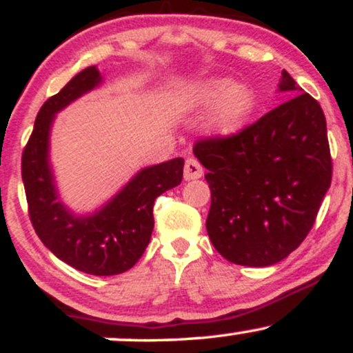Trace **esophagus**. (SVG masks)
I'll return each instance as SVG.
<instances>
[{"instance_id": "34e87169", "label": "esophagus", "mask_w": 353, "mask_h": 353, "mask_svg": "<svg viewBox=\"0 0 353 353\" xmlns=\"http://www.w3.org/2000/svg\"><path fill=\"white\" fill-rule=\"evenodd\" d=\"M202 165L197 159H194V157H189L188 161H185V165H184V179L185 181H194V179H199L202 177Z\"/></svg>"}]
</instances>
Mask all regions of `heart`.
<instances>
[{
    "instance_id": "heart-1",
    "label": "heart",
    "mask_w": 353,
    "mask_h": 353,
    "mask_svg": "<svg viewBox=\"0 0 353 353\" xmlns=\"http://www.w3.org/2000/svg\"><path fill=\"white\" fill-rule=\"evenodd\" d=\"M182 111L214 106L209 117V132L216 137L236 136L254 109V94L244 84L229 78H210L181 91L177 98Z\"/></svg>"
}]
</instances>
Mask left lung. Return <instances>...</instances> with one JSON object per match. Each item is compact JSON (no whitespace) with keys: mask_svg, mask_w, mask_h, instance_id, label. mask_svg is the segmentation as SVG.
I'll return each mask as SVG.
<instances>
[{"mask_svg":"<svg viewBox=\"0 0 353 353\" xmlns=\"http://www.w3.org/2000/svg\"><path fill=\"white\" fill-rule=\"evenodd\" d=\"M279 91L299 94L236 136L194 145V156L208 169L209 239L239 265H272L297 249L330 188L322 108L285 70Z\"/></svg>","mask_w":353,"mask_h":353,"instance_id":"1","label":"left lung"}]
</instances>
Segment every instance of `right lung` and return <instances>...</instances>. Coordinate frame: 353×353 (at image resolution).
Masks as SVG:
<instances>
[{
    "label": "right lung",
    "mask_w": 353,
    "mask_h": 353,
    "mask_svg": "<svg viewBox=\"0 0 353 353\" xmlns=\"http://www.w3.org/2000/svg\"><path fill=\"white\" fill-rule=\"evenodd\" d=\"M103 81L98 68L89 66L43 104L23 151L21 176L30 219L43 244L81 272L117 275L144 254L154 229V201L181 184L184 159L176 157L141 169L94 212L76 214L68 208L59 197L51 165V128L59 111Z\"/></svg>",
    "instance_id": "add662e5"
}]
</instances>
